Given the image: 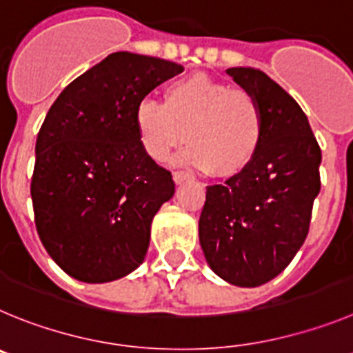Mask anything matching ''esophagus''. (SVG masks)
Segmentation results:
<instances>
[{
  "label": "esophagus",
  "instance_id": "obj_1",
  "mask_svg": "<svg viewBox=\"0 0 353 353\" xmlns=\"http://www.w3.org/2000/svg\"><path fill=\"white\" fill-rule=\"evenodd\" d=\"M172 177L174 181H176V184H181L184 183V181H188L192 176H190L188 172H184V170H176V172L172 174Z\"/></svg>",
  "mask_w": 353,
  "mask_h": 353
}]
</instances>
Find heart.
I'll return each mask as SVG.
<instances>
[{"instance_id": "heart-1", "label": "heart", "mask_w": 353, "mask_h": 353, "mask_svg": "<svg viewBox=\"0 0 353 353\" xmlns=\"http://www.w3.org/2000/svg\"><path fill=\"white\" fill-rule=\"evenodd\" d=\"M133 123L145 153L165 161L184 141V163L234 176L252 163L263 137V112L253 93L204 74L165 88L163 103L142 100Z\"/></svg>"}]
</instances>
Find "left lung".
Masks as SVG:
<instances>
[{"label":"left lung","mask_w":353,"mask_h":353,"mask_svg":"<svg viewBox=\"0 0 353 353\" xmlns=\"http://www.w3.org/2000/svg\"><path fill=\"white\" fill-rule=\"evenodd\" d=\"M263 112V137L246 169L205 192L199 239L209 268L237 287L268 283L306 241L320 192L322 151L299 103L255 68H228Z\"/></svg>","instance_id":"obj_1"}]
</instances>
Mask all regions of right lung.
<instances>
[{
  "mask_svg": "<svg viewBox=\"0 0 353 353\" xmlns=\"http://www.w3.org/2000/svg\"><path fill=\"white\" fill-rule=\"evenodd\" d=\"M167 59L109 54L70 82L37 137L34 225L50 259L85 283L114 281L144 262L151 221L172 199V174L139 141L135 107L183 72Z\"/></svg>",
  "mask_w": 353,
  "mask_h": 353,
  "instance_id": "obj_1",
  "label": "right lung"
}]
</instances>
